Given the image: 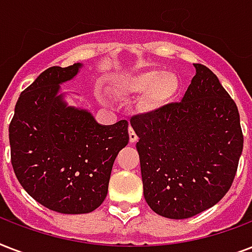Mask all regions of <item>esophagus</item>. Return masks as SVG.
<instances>
[{"label":"esophagus","mask_w":252,"mask_h":252,"mask_svg":"<svg viewBox=\"0 0 252 252\" xmlns=\"http://www.w3.org/2000/svg\"><path fill=\"white\" fill-rule=\"evenodd\" d=\"M128 132H129V141L130 142H136L138 140V136L136 134V132H134V129L132 128V126H129V129H128Z\"/></svg>","instance_id":"1"}]
</instances>
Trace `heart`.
I'll use <instances>...</instances> for the list:
<instances>
[{"instance_id":"obj_1","label":"heart","mask_w":252,"mask_h":252,"mask_svg":"<svg viewBox=\"0 0 252 252\" xmlns=\"http://www.w3.org/2000/svg\"><path fill=\"white\" fill-rule=\"evenodd\" d=\"M132 93H144L141 106L145 110H154L176 94L179 89V82L171 72H142L132 77L126 85Z\"/></svg>"}]
</instances>
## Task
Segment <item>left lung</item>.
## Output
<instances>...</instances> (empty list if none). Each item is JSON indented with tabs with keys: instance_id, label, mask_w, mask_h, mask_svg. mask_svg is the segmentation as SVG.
<instances>
[{
	"instance_id": "obj_1",
	"label": "left lung",
	"mask_w": 252,
	"mask_h": 252,
	"mask_svg": "<svg viewBox=\"0 0 252 252\" xmlns=\"http://www.w3.org/2000/svg\"><path fill=\"white\" fill-rule=\"evenodd\" d=\"M183 99L130 118L144 196L157 215L189 219L226 195L243 149L238 107L205 65Z\"/></svg>"
}]
</instances>
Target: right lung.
<instances>
[{"label":"right lung","instance_id":"1","mask_svg":"<svg viewBox=\"0 0 252 252\" xmlns=\"http://www.w3.org/2000/svg\"><path fill=\"white\" fill-rule=\"evenodd\" d=\"M80 68L44 70L21 93L9 126L18 182L37 203L65 215L89 213L104 201L115 158L129 141L126 120L100 126L57 94Z\"/></svg>","mask_w":252,"mask_h":252}]
</instances>
